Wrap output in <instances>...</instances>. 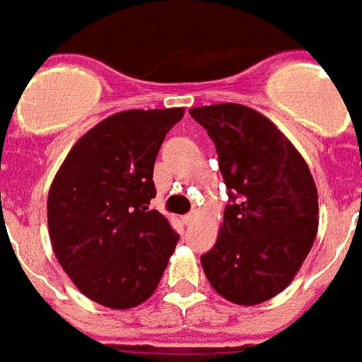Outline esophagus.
I'll list each match as a JSON object with an SVG mask.
<instances>
[{
  "mask_svg": "<svg viewBox=\"0 0 362 362\" xmlns=\"http://www.w3.org/2000/svg\"><path fill=\"white\" fill-rule=\"evenodd\" d=\"M194 221H196L194 213H189V215L183 216V222H185V224H187V226H190V224H192V222H194Z\"/></svg>",
  "mask_w": 362,
  "mask_h": 362,
  "instance_id": "1",
  "label": "esophagus"
}]
</instances>
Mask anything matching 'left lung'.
<instances>
[{"label":"left lung","instance_id":"8db88e82","mask_svg":"<svg viewBox=\"0 0 362 362\" xmlns=\"http://www.w3.org/2000/svg\"><path fill=\"white\" fill-rule=\"evenodd\" d=\"M218 153L231 204L202 256L213 290L241 306L273 299L296 279L317 233L308 164L273 121L243 104L190 108Z\"/></svg>","mask_w":362,"mask_h":362}]
</instances>
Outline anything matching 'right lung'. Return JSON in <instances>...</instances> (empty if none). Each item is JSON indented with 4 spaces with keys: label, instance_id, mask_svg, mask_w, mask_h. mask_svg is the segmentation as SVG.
Returning a JSON list of instances; mask_svg holds the SVG:
<instances>
[{
    "label": "right lung",
    "instance_id": "add662e5",
    "mask_svg": "<svg viewBox=\"0 0 362 362\" xmlns=\"http://www.w3.org/2000/svg\"><path fill=\"white\" fill-rule=\"evenodd\" d=\"M183 108L125 110L72 146L48 192L57 262L83 296L129 310L155 293L179 235L158 211L153 166Z\"/></svg>",
    "mask_w": 362,
    "mask_h": 362
}]
</instances>
